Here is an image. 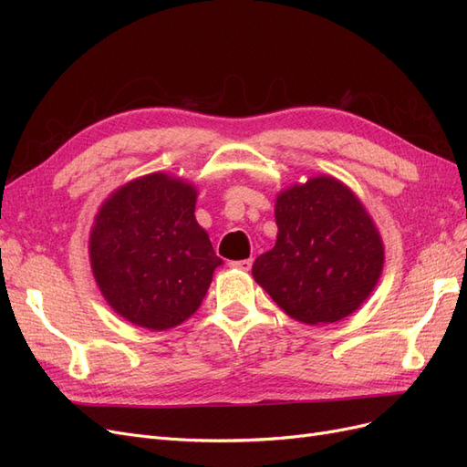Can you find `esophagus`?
<instances>
[{
    "mask_svg": "<svg viewBox=\"0 0 467 467\" xmlns=\"http://www.w3.org/2000/svg\"><path fill=\"white\" fill-rule=\"evenodd\" d=\"M230 266H234V268H239V271H251V266H253V261H251V259H242V261H232V263H230Z\"/></svg>",
    "mask_w": 467,
    "mask_h": 467,
    "instance_id": "34e87169",
    "label": "esophagus"
}]
</instances>
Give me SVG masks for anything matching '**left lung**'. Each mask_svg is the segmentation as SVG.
Masks as SVG:
<instances>
[{
    "label": "left lung",
    "mask_w": 467,
    "mask_h": 467,
    "mask_svg": "<svg viewBox=\"0 0 467 467\" xmlns=\"http://www.w3.org/2000/svg\"><path fill=\"white\" fill-rule=\"evenodd\" d=\"M276 244L253 265V278L276 306L307 325L350 316L376 288L384 244L358 196L329 175L276 196Z\"/></svg>",
    "instance_id": "obj_1"
}]
</instances>
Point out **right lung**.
<instances>
[{
    "label": "right lung",
    "instance_id": "1",
    "mask_svg": "<svg viewBox=\"0 0 467 467\" xmlns=\"http://www.w3.org/2000/svg\"><path fill=\"white\" fill-rule=\"evenodd\" d=\"M194 204L191 182L150 173L117 189L97 212L93 276L107 304L138 327L165 331L189 319L222 265Z\"/></svg>",
    "mask_w": 467,
    "mask_h": 467
}]
</instances>
